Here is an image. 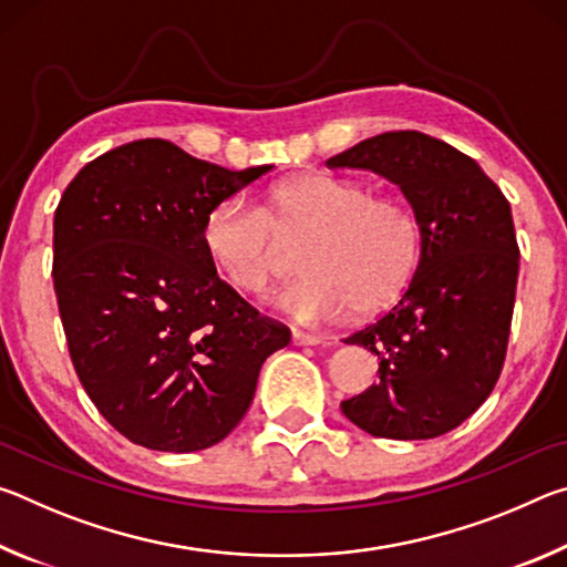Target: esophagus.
I'll return each mask as SVG.
<instances>
[{"label":"esophagus","instance_id":"1","mask_svg":"<svg viewBox=\"0 0 567 567\" xmlns=\"http://www.w3.org/2000/svg\"><path fill=\"white\" fill-rule=\"evenodd\" d=\"M322 342H324V338H320V334L300 332V330L292 332V344H297V348H307V344H322Z\"/></svg>","mask_w":567,"mask_h":567}]
</instances>
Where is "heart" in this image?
<instances>
[{"label":"heart","mask_w":567,"mask_h":567,"mask_svg":"<svg viewBox=\"0 0 567 567\" xmlns=\"http://www.w3.org/2000/svg\"><path fill=\"white\" fill-rule=\"evenodd\" d=\"M270 225L277 233H312L297 257L305 275L277 297L300 322H332L352 307L375 312L405 290L420 262V225L402 199L370 195L358 179L310 172L272 187L265 215L239 197L207 213L203 249L237 292L262 295L277 272Z\"/></svg>","instance_id":"obj_1"}]
</instances>
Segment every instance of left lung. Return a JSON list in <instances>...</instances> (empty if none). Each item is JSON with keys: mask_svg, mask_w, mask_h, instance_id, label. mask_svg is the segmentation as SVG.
<instances>
[{"mask_svg": "<svg viewBox=\"0 0 567 567\" xmlns=\"http://www.w3.org/2000/svg\"><path fill=\"white\" fill-rule=\"evenodd\" d=\"M328 167L395 182L422 235L395 307L344 340L378 354L380 382L340 408L375 437L445 435L483 405L503 370L520 260L511 205L473 157L415 130L362 140Z\"/></svg>", "mask_w": 567, "mask_h": 567, "instance_id": "8db88e82", "label": "left lung"}]
</instances>
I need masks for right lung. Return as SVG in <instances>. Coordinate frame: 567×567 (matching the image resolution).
Returning a JSON list of instances; mask_svg holds the SVG:
<instances>
[{"label": "right lung", "mask_w": 567, "mask_h": 567, "mask_svg": "<svg viewBox=\"0 0 567 567\" xmlns=\"http://www.w3.org/2000/svg\"><path fill=\"white\" fill-rule=\"evenodd\" d=\"M272 165L225 169L167 140L80 169L54 213V292L82 388L114 430L159 453L225 440L262 362L290 342L209 265L203 223Z\"/></svg>", "instance_id": "right-lung-1"}]
</instances>
